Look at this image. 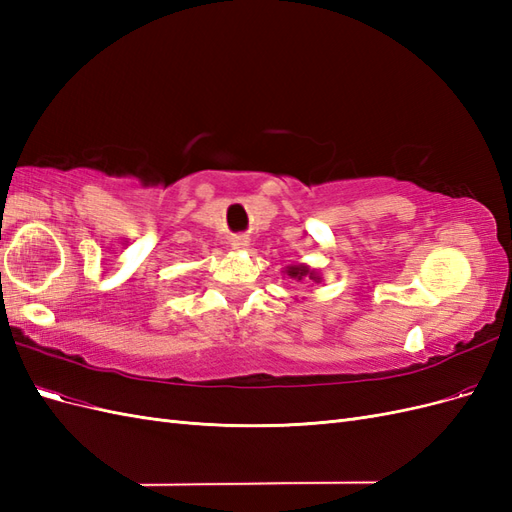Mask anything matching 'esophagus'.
I'll use <instances>...</instances> for the list:
<instances>
[{
	"label": "esophagus",
	"instance_id": "esophagus-1",
	"mask_svg": "<svg viewBox=\"0 0 512 512\" xmlns=\"http://www.w3.org/2000/svg\"><path fill=\"white\" fill-rule=\"evenodd\" d=\"M230 245L235 247V250H245V247L250 245V241H247V237H235V239H232Z\"/></svg>",
	"mask_w": 512,
	"mask_h": 512
}]
</instances>
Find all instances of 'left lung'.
<instances>
[{"label":"left lung","mask_w":512,"mask_h":512,"mask_svg":"<svg viewBox=\"0 0 512 512\" xmlns=\"http://www.w3.org/2000/svg\"><path fill=\"white\" fill-rule=\"evenodd\" d=\"M286 275H288V277H292V280H297V282H301V280L320 282L318 273H316L314 269H309L307 265H292V267H288V269H286Z\"/></svg>","instance_id":"1"}]
</instances>
